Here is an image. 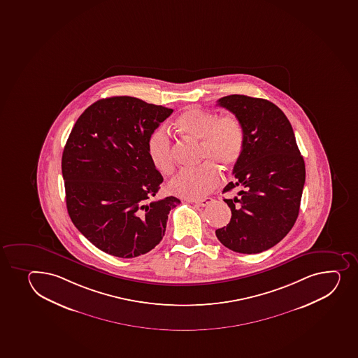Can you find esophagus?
<instances>
[{"instance_id":"obj_1","label":"esophagus","mask_w":358,"mask_h":358,"mask_svg":"<svg viewBox=\"0 0 358 358\" xmlns=\"http://www.w3.org/2000/svg\"><path fill=\"white\" fill-rule=\"evenodd\" d=\"M192 202L195 203L196 206H199V207H206L209 203L213 202V199L206 197V199H196V201H192Z\"/></svg>"}]
</instances>
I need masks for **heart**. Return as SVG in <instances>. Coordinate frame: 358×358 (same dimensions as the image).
Here are the masks:
<instances>
[{"instance_id":"heart-1","label":"heart","mask_w":358,"mask_h":358,"mask_svg":"<svg viewBox=\"0 0 358 358\" xmlns=\"http://www.w3.org/2000/svg\"><path fill=\"white\" fill-rule=\"evenodd\" d=\"M173 127L183 136L199 142V156L207 162L180 171L170 181L169 190L183 199H202L221 181L220 170L214 164L230 169L240 161L245 145L243 123L235 115L217 116L211 111L189 107L175 118ZM147 149L151 164L159 173L166 176L173 173V144L164 130L150 134Z\"/></svg>"}]
</instances>
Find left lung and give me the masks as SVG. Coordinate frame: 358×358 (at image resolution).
Instances as JSON below:
<instances>
[{
    "label": "left lung",
    "mask_w": 358,
    "mask_h": 358,
    "mask_svg": "<svg viewBox=\"0 0 358 358\" xmlns=\"http://www.w3.org/2000/svg\"><path fill=\"white\" fill-rule=\"evenodd\" d=\"M217 104L243 123L245 145L232 170L235 181L223 189H240L238 196L224 199L231 218L216 236L230 250L258 254L276 245L295 224L306 164L290 122L273 102L229 95Z\"/></svg>",
    "instance_id": "left-lung-1"
}]
</instances>
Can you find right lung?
I'll return each instance as SVG.
<instances>
[{
  "label": "right lung",
  "instance_id": "right-lung-1",
  "mask_svg": "<svg viewBox=\"0 0 358 358\" xmlns=\"http://www.w3.org/2000/svg\"><path fill=\"white\" fill-rule=\"evenodd\" d=\"M173 109L131 96L96 101L78 117L62 155L68 214L78 231L116 257L147 254L161 242L181 201H151L163 177L147 142Z\"/></svg>",
  "mask_w": 358,
  "mask_h": 358
}]
</instances>
